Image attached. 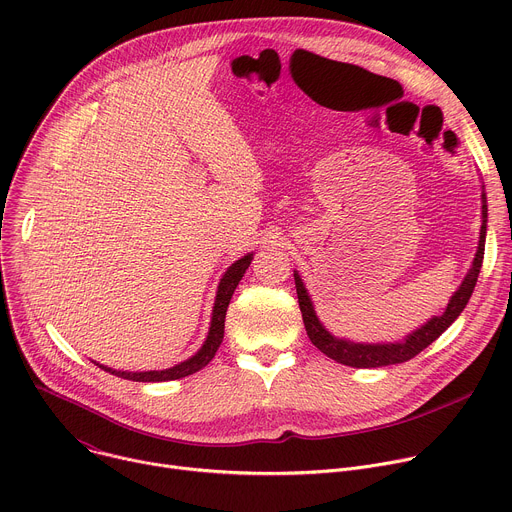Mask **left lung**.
I'll return each mask as SVG.
<instances>
[{
    "mask_svg": "<svg viewBox=\"0 0 512 512\" xmlns=\"http://www.w3.org/2000/svg\"><path fill=\"white\" fill-rule=\"evenodd\" d=\"M486 194L482 192V227H480V241H478V251L476 257L472 261V267L468 271V275L464 277L462 285L454 291V296L446 308V312L442 316H433L427 324H423L421 328H417L415 332H411L403 342H393V344H358V342H350L344 338H336L332 336L322 322L318 320L312 300L308 296V291L304 287L302 277L298 275V271L294 273L296 279V291H298V302H300V310H302V318H304V326L308 332V338L312 340V344L324 352L328 358L346 364V367H354V369H377V367H389V364H399L405 362L413 356H417L423 348H427L435 338H440L452 324L454 320L464 312L472 291L476 287L478 281V273L482 267V259H484V241H486Z\"/></svg>",
    "mask_w": 512,
    "mask_h": 512,
    "instance_id": "obj_1",
    "label": "left lung"
}]
</instances>
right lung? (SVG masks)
<instances>
[{"label": "right lung", "mask_w": 512, "mask_h": 512, "mask_svg": "<svg viewBox=\"0 0 512 512\" xmlns=\"http://www.w3.org/2000/svg\"><path fill=\"white\" fill-rule=\"evenodd\" d=\"M251 259H253V253L241 257L239 261H235L227 273L223 275L221 283H218V291H216V302H214V308H212V322H210V330H208V336L202 344V348L188 360L176 364V367L172 369H166V371H148V373H127V371H115V369H109L105 367V364H99L95 362L99 369L115 375V377H121V379H127V381H139V383H160V381H176V379H182V377H188L196 371H200L202 367H206V364L214 358L218 346H221L223 342V336H225V318H227V308L231 304V298L235 294V289L241 281V277L245 275L247 267L251 265Z\"/></svg>", "instance_id": "obj_1"}]
</instances>
